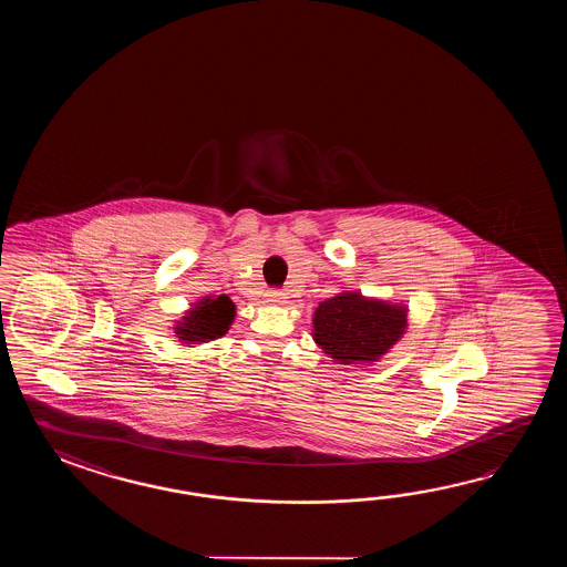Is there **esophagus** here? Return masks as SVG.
<instances>
[{
  "label": "esophagus",
  "instance_id": "obj_1",
  "mask_svg": "<svg viewBox=\"0 0 567 567\" xmlns=\"http://www.w3.org/2000/svg\"><path fill=\"white\" fill-rule=\"evenodd\" d=\"M267 301L269 303H284L286 301V296L278 291V289H271V291H267Z\"/></svg>",
  "mask_w": 567,
  "mask_h": 567
}]
</instances>
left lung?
I'll return each instance as SVG.
<instances>
[{
	"label": "left lung",
	"instance_id": "obj_1",
	"mask_svg": "<svg viewBox=\"0 0 567 567\" xmlns=\"http://www.w3.org/2000/svg\"><path fill=\"white\" fill-rule=\"evenodd\" d=\"M405 328V306L340 291L316 308L312 337L338 364H362L379 361Z\"/></svg>",
	"mask_w": 567,
	"mask_h": 567
}]
</instances>
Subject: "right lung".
Masks as SVG:
<instances>
[{
	"instance_id": "right-lung-1",
	"label": "right lung",
	"mask_w": 567,
	"mask_h": 567,
	"mask_svg": "<svg viewBox=\"0 0 567 567\" xmlns=\"http://www.w3.org/2000/svg\"><path fill=\"white\" fill-rule=\"evenodd\" d=\"M235 320V303L229 296H206L194 303L181 322H176V337L186 344H200L225 337Z\"/></svg>"
}]
</instances>
